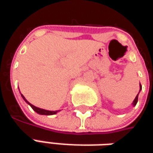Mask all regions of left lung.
<instances>
[{
    "instance_id": "obj_1",
    "label": "left lung",
    "mask_w": 153,
    "mask_h": 153,
    "mask_svg": "<svg viewBox=\"0 0 153 153\" xmlns=\"http://www.w3.org/2000/svg\"><path fill=\"white\" fill-rule=\"evenodd\" d=\"M141 90H142V86L140 85V89H139V92H138V93L137 94V96H136V97H135L134 100V102H133V103H132V104H133V106H136V104H137V102H138V94H139V93H140V91H141Z\"/></svg>"
}]
</instances>
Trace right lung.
I'll use <instances>...</instances> for the list:
<instances>
[{
	"label": "right lung",
	"instance_id": "add662e5",
	"mask_svg": "<svg viewBox=\"0 0 153 153\" xmlns=\"http://www.w3.org/2000/svg\"><path fill=\"white\" fill-rule=\"evenodd\" d=\"M21 97H23V99L25 100V102L28 103L29 106H31L33 110L36 111V112L39 114V115H55V114H56L57 112H59L60 110H58V111H47V110H44V109H42V108H39V107H37V106H33V104H31L30 102H28V101L26 100L25 97L23 96V94H21Z\"/></svg>",
	"mask_w": 153,
	"mask_h": 153
}]
</instances>
